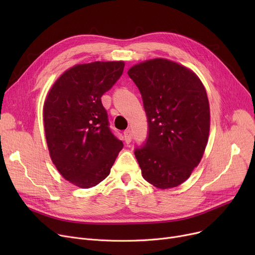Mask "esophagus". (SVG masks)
<instances>
[{
  "label": "esophagus",
  "mask_w": 255,
  "mask_h": 255,
  "mask_svg": "<svg viewBox=\"0 0 255 255\" xmlns=\"http://www.w3.org/2000/svg\"><path fill=\"white\" fill-rule=\"evenodd\" d=\"M124 138H125L126 143H129L131 141V139H132V132H131L130 129L124 131Z\"/></svg>",
  "instance_id": "34e87169"
}]
</instances>
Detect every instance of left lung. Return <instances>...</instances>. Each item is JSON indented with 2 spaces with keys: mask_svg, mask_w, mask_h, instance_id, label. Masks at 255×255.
Segmentation results:
<instances>
[{
  "mask_svg": "<svg viewBox=\"0 0 255 255\" xmlns=\"http://www.w3.org/2000/svg\"><path fill=\"white\" fill-rule=\"evenodd\" d=\"M149 135L134 154L143 179L160 189L184 183L202 160L210 132V105L202 80L188 67L156 58L135 64Z\"/></svg>",
  "mask_w": 255,
  "mask_h": 255,
  "instance_id": "1",
  "label": "left lung"
}]
</instances>
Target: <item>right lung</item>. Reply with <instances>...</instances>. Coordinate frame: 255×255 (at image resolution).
<instances>
[{"mask_svg": "<svg viewBox=\"0 0 255 255\" xmlns=\"http://www.w3.org/2000/svg\"><path fill=\"white\" fill-rule=\"evenodd\" d=\"M124 66V61L76 64L46 95L43 124L50 159L62 177L79 188L102 182L123 148L109 128L101 97Z\"/></svg>", "mask_w": 255, "mask_h": 255, "instance_id": "1", "label": "right lung"}]
</instances>
